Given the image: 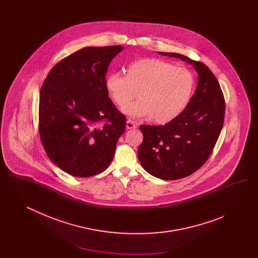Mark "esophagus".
<instances>
[{
  "label": "esophagus",
  "mask_w": 258,
  "mask_h": 258,
  "mask_svg": "<svg viewBox=\"0 0 258 258\" xmlns=\"http://www.w3.org/2000/svg\"><path fill=\"white\" fill-rule=\"evenodd\" d=\"M125 125H126V128H128V130H133V128H136L137 127L136 123L134 121H132V120H127Z\"/></svg>",
  "instance_id": "1"
}]
</instances>
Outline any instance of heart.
<instances>
[{
	"label": "heart",
	"instance_id": "heart-1",
	"mask_svg": "<svg viewBox=\"0 0 258 258\" xmlns=\"http://www.w3.org/2000/svg\"><path fill=\"white\" fill-rule=\"evenodd\" d=\"M125 73L108 74L104 85L119 107L127 105L138 92L140 99L123 109L133 119L153 118L156 123H170L187 107L196 88V78L189 70L160 59L134 61Z\"/></svg>",
	"mask_w": 258,
	"mask_h": 258
}]
</instances>
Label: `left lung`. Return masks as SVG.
Listing matches in <instances>:
<instances>
[{"label": "left lung", "mask_w": 258, "mask_h": 258, "mask_svg": "<svg viewBox=\"0 0 258 258\" xmlns=\"http://www.w3.org/2000/svg\"><path fill=\"white\" fill-rule=\"evenodd\" d=\"M194 66L198 74L195 95L184 112L164 125H140L138 148L142 167L161 180H178L198 170L209 159L221 134L225 102L208 67L178 53L159 52Z\"/></svg>", "instance_id": "left-lung-1"}]
</instances>
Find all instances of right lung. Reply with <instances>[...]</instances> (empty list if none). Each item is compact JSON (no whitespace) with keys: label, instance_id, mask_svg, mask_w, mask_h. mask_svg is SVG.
Segmentation results:
<instances>
[{"label":"right lung","instance_id":"add662e5","mask_svg":"<svg viewBox=\"0 0 258 258\" xmlns=\"http://www.w3.org/2000/svg\"><path fill=\"white\" fill-rule=\"evenodd\" d=\"M123 49L114 45L78 50L56 63L41 87V143L50 160L74 177L104 171L124 132L125 118L104 85L109 63Z\"/></svg>","mask_w":258,"mask_h":258}]
</instances>
